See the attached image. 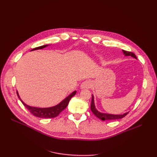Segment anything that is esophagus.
<instances>
[{"label":"esophagus","instance_id":"1","mask_svg":"<svg viewBox=\"0 0 157 157\" xmlns=\"http://www.w3.org/2000/svg\"><path fill=\"white\" fill-rule=\"evenodd\" d=\"M92 86V83L90 80H85L82 84H81V88H90Z\"/></svg>","mask_w":157,"mask_h":157}]
</instances>
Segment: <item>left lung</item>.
I'll return each instance as SVG.
<instances>
[{
  "mask_svg": "<svg viewBox=\"0 0 157 157\" xmlns=\"http://www.w3.org/2000/svg\"><path fill=\"white\" fill-rule=\"evenodd\" d=\"M123 53L125 56H130L133 58H135L137 59L136 55L133 53L132 52H128L126 50H122ZM91 110L92 113L96 115L98 118L101 119L102 121H110V120H117V119H120V118H124L125 116L128 115V113H126L123 115H111V114H107V113H102L97 111V109L95 107L94 105V96H92V102H91Z\"/></svg>",
  "mask_w": 157,
  "mask_h": 157,
  "instance_id": "left-lung-1",
  "label": "left lung"
}]
</instances>
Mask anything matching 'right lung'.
Listing matches in <instances>:
<instances>
[{
  "mask_svg": "<svg viewBox=\"0 0 157 157\" xmlns=\"http://www.w3.org/2000/svg\"><path fill=\"white\" fill-rule=\"evenodd\" d=\"M48 45H43V46H40L39 47H36L35 48H33L32 50H39V49H42L45 48L46 46ZM76 94V91L73 92L72 94H70L68 97L66 98L65 99L59 103L58 105H57L54 107H48V108H37V107H31L26 105L25 103H23L21 99H20V96H19L18 93L17 92V96L19 99H20L21 101L28 110H29L31 114H33V115L36 117H39V118H54L57 116L59 115V114L63 111L64 109L67 107L68 105L69 102L70 101V99H71L73 96H74Z\"/></svg>",
  "mask_w": 157,
  "mask_h": 157,
  "instance_id": "obj_1",
  "label": "right lung"
}]
</instances>
